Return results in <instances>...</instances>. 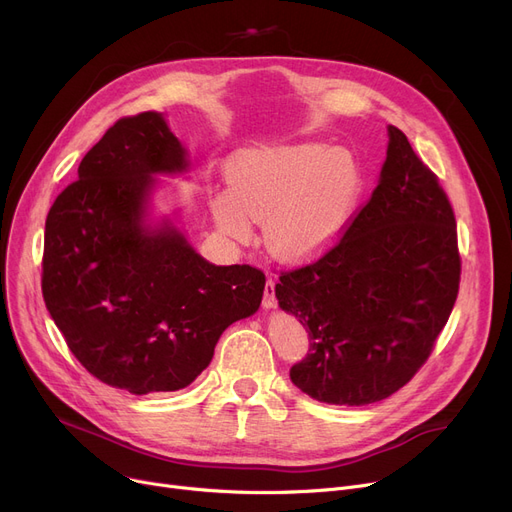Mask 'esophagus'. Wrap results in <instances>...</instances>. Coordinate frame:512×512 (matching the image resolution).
<instances>
[{"label": "esophagus", "instance_id": "esophagus-1", "mask_svg": "<svg viewBox=\"0 0 512 512\" xmlns=\"http://www.w3.org/2000/svg\"><path fill=\"white\" fill-rule=\"evenodd\" d=\"M276 280L274 278H267L265 280V288H263V307L265 309H272L276 307Z\"/></svg>", "mask_w": 512, "mask_h": 512}]
</instances>
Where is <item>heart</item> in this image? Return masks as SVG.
Masks as SVG:
<instances>
[{"mask_svg": "<svg viewBox=\"0 0 512 512\" xmlns=\"http://www.w3.org/2000/svg\"><path fill=\"white\" fill-rule=\"evenodd\" d=\"M228 180L232 195L215 199V224L238 240L251 236L249 220L265 224L267 245L292 263L332 245L361 193L351 155L315 143L240 153Z\"/></svg>", "mask_w": 512, "mask_h": 512, "instance_id": "heart-1", "label": "heart"}]
</instances>
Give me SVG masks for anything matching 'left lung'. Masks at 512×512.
<instances>
[{
	"instance_id": "8db88e82",
	"label": "left lung",
	"mask_w": 512,
	"mask_h": 512,
	"mask_svg": "<svg viewBox=\"0 0 512 512\" xmlns=\"http://www.w3.org/2000/svg\"><path fill=\"white\" fill-rule=\"evenodd\" d=\"M388 134L371 199L330 251L280 272L276 284L280 307L309 332L290 380L328 405H371L409 384L459 294L452 205L405 132Z\"/></svg>"
}]
</instances>
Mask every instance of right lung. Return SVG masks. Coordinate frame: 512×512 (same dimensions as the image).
Wrapping results in <instances>:
<instances>
[{"mask_svg": "<svg viewBox=\"0 0 512 512\" xmlns=\"http://www.w3.org/2000/svg\"><path fill=\"white\" fill-rule=\"evenodd\" d=\"M184 168L164 118L124 116L47 213V311L78 363L130 394L186 388L211 363L222 332L263 297L257 267L213 265L174 228L141 226L151 174Z\"/></svg>", "mask_w": 512, "mask_h": 512, "instance_id": "obj_1", "label": "right lung"}]
</instances>
